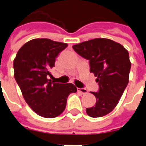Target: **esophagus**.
I'll use <instances>...</instances> for the list:
<instances>
[{
	"instance_id": "34e87169",
	"label": "esophagus",
	"mask_w": 146,
	"mask_h": 146,
	"mask_svg": "<svg viewBox=\"0 0 146 146\" xmlns=\"http://www.w3.org/2000/svg\"><path fill=\"white\" fill-rule=\"evenodd\" d=\"M77 91L79 92H80L83 95H85V94L88 93V91H87V89L85 88H77Z\"/></svg>"
}]
</instances>
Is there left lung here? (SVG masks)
<instances>
[{
	"label": "left lung",
	"instance_id": "8db88e82",
	"mask_svg": "<svg viewBox=\"0 0 146 146\" xmlns=\"http://www.w3.org/2000/svg\"><path fill=\"white\" fill-rule=\"evenodd\" d=\"M74 51L89 60L90 72L97 77L98 92L94 106L86 109L92 117H101L112 112L129 81L131 63L127 50L119 43L106 38H95L73 46Z\"/></svg>",
	"mask_w": 146,
	"mask_h": 146
}]
</instances>
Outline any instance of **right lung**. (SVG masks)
<instances>
[{"mask_svg":"<svg viewBox=\"0 0 146 146\" xmlns=\"http://www.w3.org/2000/svg\"><path fill=\"white\" fill-rule=\"evenodd\" d=\"M66 43L37 38L23 44L13 62L15 79L25 101L39 116L54 118L66 106L70 94L76 92L73 84H58L48 79L55 58L66 48Z\"/></svg>","mask_w":146,"mask_h":146,"instance_id":"right-lung-1","label":"right lung"}]
</instances>
